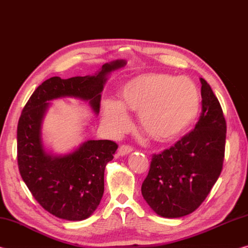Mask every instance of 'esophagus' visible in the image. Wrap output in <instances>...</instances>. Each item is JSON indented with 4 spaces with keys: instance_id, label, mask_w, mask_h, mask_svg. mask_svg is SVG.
<instances>
[{
    "instance_id": "esophagus-1",
    "label": "esophagus",
    "mask_w": 248,
    "mask_h": 248,
    "mask_svg": "<svg viewBox=\"0 0 248 248\" xmlns=\"http://www.w3.org/2000/svg\"><path fill=\"white\" fill-rule=\"evenodd\" d=\"M132 151H133V148L131 145L124 144L118 149V155H119V156H124V155H127L130 152H132Z\"/></svg>"
}]
</instances>
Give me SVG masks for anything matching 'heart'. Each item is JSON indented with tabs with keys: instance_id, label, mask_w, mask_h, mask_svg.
Wrapping results in <instances>:
<instances>
[{
	"instance_id": "1",
	"label": "heart",
	"mask_w": 248,
	"mask_h": 248,
	"mask_svg": "<svg viewBox=\"0 0 248 248\" xmlns=\"http://www.w3.org/2000/svg\"><path fill=\"white\" fill-rule=\"evenodd\" d=\"M200 108L196 84L186 77L144 74L130 79L121 90V103H104V121L112 131L129 127L125 109L139 112L140 124L150 138L158 142L174 140L190 127Z\"/></svg>"
}]
</instances>
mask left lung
<instances>
[{
    "label": "left lung",
    "instance_id": "8db88e82",
    "mask_svg": "<svg viewBox=\"0 0 248 248\" xmlns=\"http://www.w3.org/2000/svg\"><path fill=\"white\" fill-rule=\"evenodd\" d=\"M201 114L195 129L153 154L141 192L155 213L180 217L200 207L223 169L226 121L219 99L200 78Z\"/></svg>",
    "mask_w": 248,
    "mask_h": 248
}]
</instances>
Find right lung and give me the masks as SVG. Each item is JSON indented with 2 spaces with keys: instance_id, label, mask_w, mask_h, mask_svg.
Listing matches in <instances>:
<instances>
[{
  "instance_id": "right-lung-1",
  "label": "right lung",
  "mask_w": 248,
  "mask_h": 248,
  "mask_svg": "<svg viewBox=\"0 0 248 248\" xmlns=\"http://www.w3.org/2000/svg\"><path fill=\"white\" fill-rule=\"evenodd\" d=\"M124 64V61L106 63L94 77L50 78L37 87L23 108L17 124L19 173L37 202L57 217L81 221L95 211L104 194L105 166L114 158L118 144L90 140L64 156L48 154L40 138L47 102L64 96L78 97L90 100L97 114L105 77Z\"/></svg>"
}]
</instances>
